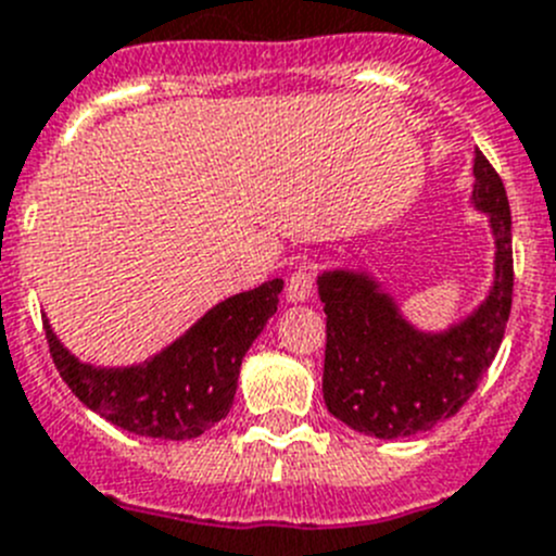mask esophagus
<instances>
[{"label":"esophagus","mask_w":556,"mask_h":556,"mask_svg":"<svg viewBox=\"0 0 556 556\" xmlns=\"http://www.w3.org/2000/svg\"><path fill=\"white\" fill-rule=\"evenodd\" d=\"M313 268L307 266H299L296 271L290 274L288 279V288H285V293H288V302L299 304V302H307L309 296H313Z\"/></svg>","instance_id":"34e87169"}]
</instances>
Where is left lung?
Listing matches in <instances>:
<instances>
[{
    "instance_id": "1",
    "label": "left lung",
    "mask_w": 556,
    "mask_h": 556,
    "mask_svg": "<svg viewBox=\"0 0 556 556\" xmlns=\"http://www.w3.org/2000/svg\"><path fill=\"white\" fill-rule=\"evenodd\" d=\"M471 207L488 216L493 279L482 302L448 327L421 329L382 279L365 268H327L324 402L354 432L413 438L459 413L502 346L513 307V218L504 182L482 152L473 160Z\"/></svg>"
}]
</instances>
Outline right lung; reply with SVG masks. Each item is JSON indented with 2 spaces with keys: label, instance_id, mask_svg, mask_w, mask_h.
Listing matches in <instances>:
<instances>
[{
  "label": "right lung",
  "instance_id": "obj_1",
  "mask_svg": "<svg viewBox=\"0 0 556 556\" xmlns=\"http://www.w3.org/2000/svg\"><path fill=\"white\" fill-rule=\"evenodd\" d=\"M279 293L282 279L235 293L166 349L132 365L83 363L60 343L47 315L43 329L60 377L85 407L132 434L191 440L227 418L243 357L277 313Z\"/></svg>",
  "mask_w": 556,
  "mask_h": 556
}]
</instances>
